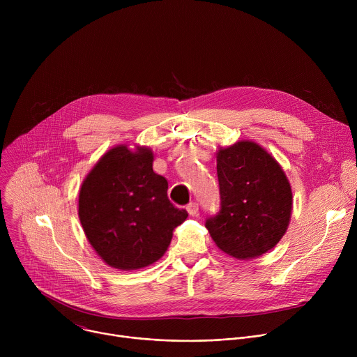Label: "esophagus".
<instances>
[{"label":"esophagus","instance_id":"obj_1","mask_svg":"<svg viewBox=\"0 0 357 357\" xmlns=\"http://www.w3.org/2000/svg\"><path fill=\"white\" fill-rule=\"evenodd\" d=\"M186 211H188V213H189L190 216H196V215L199 213V206H197V203H196V202H190L189 205L186 206Z\"/></svg>","mask_w":357,"mask_h":357}]
</instances>
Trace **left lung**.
Returning a JSON list of instances; mask_svg holds the SVG:
<instances>
[{
  "mask_svg": "<svg viewBox=\"0 0 357 357\" xmlns=\"http://www.w3.org/2000/svg\"><path fill=\"white\" fill-rule=\"evenodd\" d=\"M220 211L206 219L216 245L231 257H259L282 238L292 212L291 185L280 164L252 141L218 151Z\"/></svg>",
  "mask_w": 357,
  "mask_h": 357,
  "instance_id": "8db88e82",
  "label": "left lung"
}]
</instances>
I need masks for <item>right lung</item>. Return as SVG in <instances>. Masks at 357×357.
I'll list each match as a JSON object with an SVG mask.
<instances>
[{
	"instance_id": "right-lung-1",
	"label": "right lung",
	"mask_w": 357,
	"mask_h": 357,
	"mask_svg": "<svg viewBox=\"0 0 357 357\" xmlns=\"http://www.w3.org/2000/svg\"><path fill=\"white\" fill-rule=\"evenodd\" d=\"M146 146L117 145L98 160L79 192L84 234L106 264L138 270L160 260L188 212L168 199V181L152 169Z\"/></svg>"
}]
</instances>
